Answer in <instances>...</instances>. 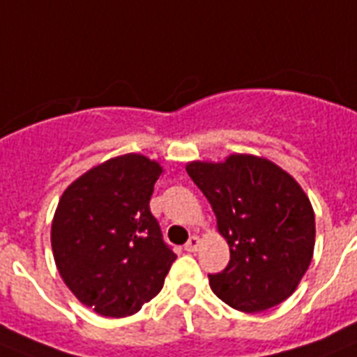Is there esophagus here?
<instances>
[{"mask_svg": "<svg viewBox=\"0 0 357 357\" xmlns=\"http://www.w3.org/2000/svg\"><path fill=\"white\" fill-rule=\"evenodd\" d=\"M199 242H202V240H199L196 234H194V236H190L187 244H185V251H188V253H194V251H198Z\"/></svg>", "mask_w": 357, "mask_h": 357, "instance_id": "obj_1", "label": "esophagus"}]
</instances>
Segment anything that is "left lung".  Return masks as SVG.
<instances>
[{
	"label": "left lung",
	"mask_w": 357,
	"mask_h": 357,
	"mask_svg": "<svg viewBox=\"0 0 357 357\" xmlns=\"http://www.w3.org/2000/svg\"><path fill=\"white\" fill-rule=\"evenodd\" d=\"M188 176L213 207L231 259L211 288L231 308L255 314L286 301L306 273L315 216L301 185L280 167L234 153L224 163L192 161Z\"/></svg>",
	"instance_id": "1"
}]
</instances>
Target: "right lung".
<instances>
[{"instance_id":"obj_1","label":"right lung","mask_w":357,"mask_h":357,"mask_svg":"<svg viewBox=\"0 0 357 357\" xmlns=\"http://www.w3.org/2000/svg\"><path fill=\"white\" fill-rule=\"evenodd\" d=\"M159 163L124 153L63 190L51 245L63 282L104 317H126L161 291L176 253L150 213Z\"/></svg>"}]
</instances>
